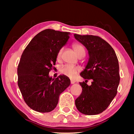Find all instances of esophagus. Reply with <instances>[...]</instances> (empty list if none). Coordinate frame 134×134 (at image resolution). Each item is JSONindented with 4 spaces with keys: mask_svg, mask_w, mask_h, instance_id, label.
<instances>
[{
    "mask_svg": "<svg viewBox=\"0 0 134 134\" xmlns=\"http://www.w3.org/2000/svg\"><path fill=\"white\" fill-rule=\"evenodd\" d=\"M75 82H76V81L74 80H70V83H71V84H74Z\"/></svg>",
    "mask_w": 134,
    "mask_h": 134,
    "instance_id": "1",
    "label": "esophagus"
}]
</instances>
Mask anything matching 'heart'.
Listing matches in <instances>:
<instances>
[{
	"mask_svg": "<svg viewBox=\"0 0 134 134\" xmlns=\"http://www.w3.org/2000/svg\"><path fill=\"white\" fill-rule=\"evenodd\" d=\"M72 48L74 51L79 57H84L85 55V49L82 45L79 43H74L72 44ZM64 48H62L58 51L57 53V58H60L62 55ZM60 72L63 75L68 77L70 79H74L80 71V68L78 66H75L70 64H65L60 67Z\"/></svg>",
	"mask_w": 134,
	"mask_h": 134,
	"instance_id": "heart-1",
	"label": "heart"
}]
</instances>
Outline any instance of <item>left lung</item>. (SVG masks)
<instances>
[{"label":"left lung","instance_id":"8db88e82","mask_svg":"<svg viewBox=\"0 0 134 134\" xmlns=\"http://www.w3.org/2000/svg\"><path fill=\"white\" fill-rule=\"evenodd\" d=\"M76 39L89 52V62L80 76L86 79L80 83L82 92L75 100L79 112L87 115L99 114L112 102L119 84V63L110 44L98 36L74 34ZM92 80L88 86V80Z\"/></svg>","mask_w":134,"mask_h":134}]
</instances>
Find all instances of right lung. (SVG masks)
I'll return each mask as SVG.
<instances>
[{"mask_svg":"<svg viewBox=\"0 0 134 134\" xmlns=\"http://www.w3.org/2000/svg\"><path fill=\"white\" fill-rule=\"evenodd\" d=\"M69 34L45 29L32 38L22 54L18 66V85L25 102L37 112L54 110L60 94L70 85L69 78L64 75L55 79L48 75Z\"/></svg>","mask_w":134,"mask_h":134,"instance_id":"add662e5","label":"right lung"}]
</instances>
